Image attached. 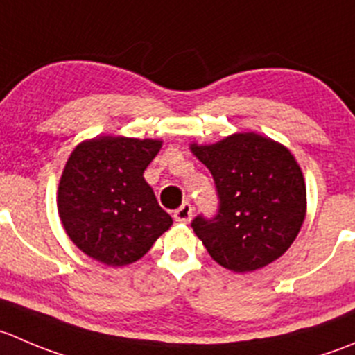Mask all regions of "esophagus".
Masks as SVG:
<instances>
[{
    "label": "esophagus",
    "mask_w": 355,
    "mask_h": 355,
    "mask_svg": "<svg viewBox=\"0 0 355 355\" xmlns=\"http://www.w3.org/2000/svg\"><path fill=\"white\" fill-rule=\"evenodd\" d=\"M173 216H175V220H177V222L187 223L189 220H191V216H192V205H191V202L185 201L184 205L180 206V208L175 209Z\"/></svg>",
    "instance_id": "1"
}]
</instances>
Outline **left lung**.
<instances>
[{
  "mask_svg": "<svg viewBox=\"0 0 355 355\" xmlns=\"http://www.w3.org/2000/svg\"><path fill=\"white\" fill-rule=\"evenodd\" d=\"M215 180L218 208L191 222L213 260L248 272L277 260L305 218L304 175L288 149L257 133L192 146Z\"/></svg>",
  "mask_w": 355,
  "mask_h": 355,
  "instance_id": "left-lung-1",
  "label": "left lung"
}]
</instances>
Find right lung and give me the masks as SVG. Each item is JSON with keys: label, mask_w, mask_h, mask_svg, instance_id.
Listing matches in <instances>:
<instances>
[{"label": "right lung", "mask_w": 355, "mask_h": 355, "mask_svg": "<svg viewBox=\"0 0 355 355\" xmlns=\"http://www.w3.org/2000/svg\"><path fill=\"white\" fill-rule=\"evenodd\" d=\"M159 140L102 137L79 144L58 185V213L72 243L111 267L142 258L173 223L144 171Z\"/></svg>", "instance_id": "obj_1"}]
</instances>
